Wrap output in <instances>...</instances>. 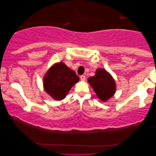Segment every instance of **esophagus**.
Listing matches in <instances>:
<instances>
[{
    "label": "esophagus",
    "instance_id": "34e87169",
    "mask_svg": "<svg viewBox=\"0 0 156 156\" xmlns=\"http://www.w3.org/2000/svg\"><path fill=\"white\" fill-rule=\"evenodd\" d=\"M80 80L82 81H84L85 80H86V76H85L84 75H81L80 76Z\"/></svg>",
    "mask_w": 156,
    "mask_h": 156
}]
</instances>
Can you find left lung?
Returning a JSON list of instances; mask_svg holds the SVG:
<instances>
[{
	"label": "left lung",
	"mask_w": 156,
	"mask_h": 156,
	"mask_svg": "<svg viewBox=\"0 0 156 156\" xmlns=\"http://www.w3.org/2000/svg\"><path fill=\"white\" fill-rule=\"evenodd\" d=\"M98 98L102 101H106L112 97L116 91V83L112 76L104 69H98L94 76L88 79Z\"/></svg>",
	"instance_id": "1"
}]
</instances>
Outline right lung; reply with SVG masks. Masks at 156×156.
<instances>
[{"instance_id":"obj_1","label":"right lung","mask_w":156,"mask_h":156,"mask_svg":"<svg viewBox=\"0 0 156 156\" xmlns=\"http://www.w3.org/2000/svg\"><path fill=\"white\" fill-rule=\"evenodd\" d=\"M79 80L75 72L60 62L52 65L47 72L43 79L44 89L53 99L60 101L65 99Z\"/></svg>"}]
</instances>
